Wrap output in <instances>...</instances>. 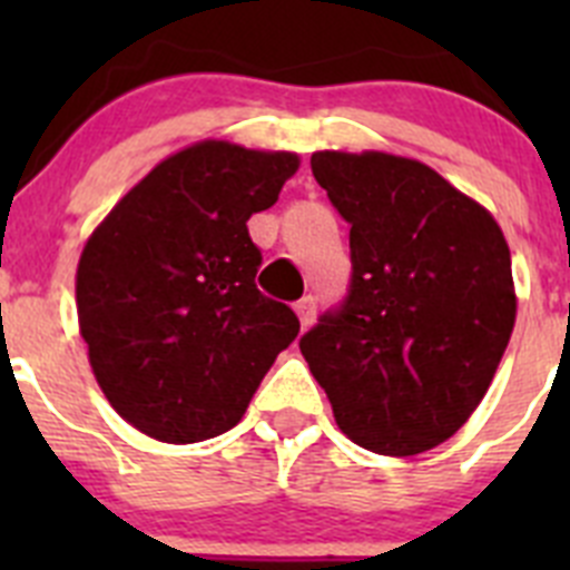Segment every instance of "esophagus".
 Listing matches in <instances>:
<instances>
[{"label":"esophagus","mask_w":570,"mask_h":570,"mask_svg":"<svg viewBox=\"0 0 570 570\" xmlns=\"http://www.w3.org/2000/svg\"><path fill=\"white\" fill-rule=\"evenodd\" d=\"M296 308V314H299V322H302V328H308L311 322H314V316H316V296H302L299 302H296L294 305Z\"/></svg>","instance_id":"1"}]
</instances>
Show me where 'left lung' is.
<instances>
[{"label":"left lung","instance_id":"1","mask_svg":"<svg viewBox=\"0 0 570 570\" xmlns=\"http://www.w3.org/2000/svg\"><path fill=\"white\" fill-rule=\"evenodd\" d=\"M351 225V282L299 340L336 425L356 445L414 456L454 436L511 340V250L482 205L391 154L311 156Z\"/></svg>","mask_w":570,"mask_h":570}]
</instances>
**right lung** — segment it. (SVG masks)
I'll use <instances>...</instances> for the list:
<instances>
[{
    "label": "right lung",
    "mask_w": 570,
    "mask_h": 570,
    "mask_svg": "<svg viewBox=\"0 0 570 570\" xmlns=\"http://www.w3.org/2000/svg\"><path fill=\"white\" fill-rule=\"evenodd\" d=\"M294 154L199 142L156 165L94 230L77 311L90 367L116 414L163 442L236 425L262 376L299 334L256 288L250 214L271 208Z\"/></svg>",
    "instance_id": "1"
}]
</instances>
